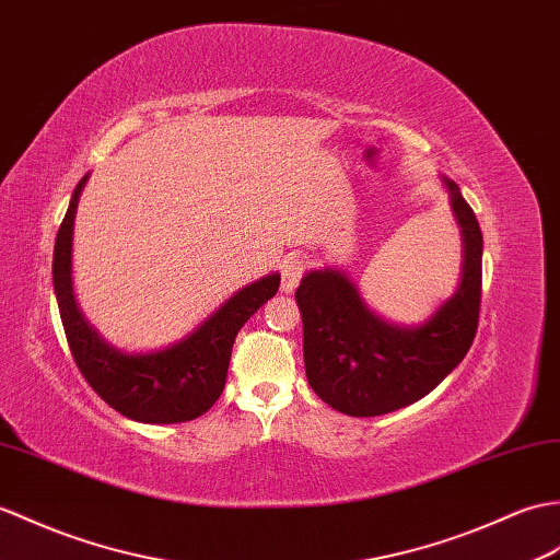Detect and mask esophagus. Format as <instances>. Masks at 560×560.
I'll return each instance as SVG.
<instances>
[{"label":"esophagus","mask_w":560,"mask_h":560,"mask_svg":"<svg viewBox=\"0 0 560 560\" xmlns=\"http://www.w3.org/2000/svg\"><path fill=\"white\" fill-rule=\"evenodd\" d=\"M303 277V262L301 259H289L281 267V291L283 293H293L298 289V281Z\"/></svg>","instance_id":"34e87169"}]
</instances>
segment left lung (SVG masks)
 Wrapping results in <instances>:
<instances>
[{
  "instance_id": "obj_1",
  "label": "left lung",
  "mask_w": 560,
  "mask_h": 560,
  "mask_svg": "<svg viewBox=\"0 0 560 560\" xmlns=\"http://www.w3.org/2000/svg\"><path fill=\"white\" fill-rule=\"evenodd\" d=\"M463 241L460 281L420 324H394L339 267L310 269L295 291L307 382L327 406L374 418L424 398L470 350L482 298V231L460 188L441 176Z\"/></svg>"
}]
</instances>
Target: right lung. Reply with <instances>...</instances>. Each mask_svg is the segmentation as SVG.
I'll return each instance as SVG.
<instances>
[{"label":"right lung","mask_w":560,"mask_h":560,"mask_svg":"<svg viewBox=\"0 0 560 560\" xmlns=\"http://www.w3.org/2000/svg\"><path fill=\"white\" fill-rule=\"evenodd\" d=\"M90 174L75 186L55 243V293L71 355L95 394L124 418L145 424H174L200 418L224 392L231 348L241 327L271 295L281 275L243 285L184 339L145 353H128L104 341L85 319L73 293V221Z\"/></svg>","instance_id":"add662e5"}]
</instances>
